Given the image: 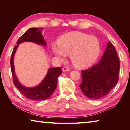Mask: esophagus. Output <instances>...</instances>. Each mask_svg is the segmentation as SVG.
Wrapping results in <instances>:
<instances>
[{
	"label": "esophagus",
	"instance_id": "1",
	"mask_svg": "<svg viewBox=\"0 0 130 130\" xmlns=\"http://www.w3.org/2000/svg\"><path fill=\"white\" fill-rule=\"evenodd\" d=\"M69 70V68L68 67H64L62 68L63 72H67V71H68Z\"/></svg>",
	"mask_w": 130,
	"mask_h": 130
}]
</instances>
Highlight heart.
Masks as SVG:
<instances>
[{"label":"heart","instance_id":"1","mask_svg":"<svg viewBox=\"0 0 130 130\" xmlns=\"http://www.w3.org/2000/svg\"><path fill=\"white\" fill-rule=\"evenodd\" d=\"M53 54L61 60L70 54V60L74 65L85 67L95 61L99 54L100 45L96 37L87 34L73 32L59 38L52 45Z\"/></svg>","mask_w":130,"mask_h":130}]
</instances>
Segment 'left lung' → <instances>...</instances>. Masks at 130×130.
Here are the masks:
<instances>
[{"instance_id": "left-lung-1", "label": "left lung", "mask_w": 130, "mask_h": 130, "mask_svg": "<svg viewBox=\"0 0 130 130\" xmlns=\"http://www.w3.org/2000/svg\"><path fill=\"white\" fill-rule=\"evenodd\" d=\"M119 69L117 52L109 41L99 62L89 69L81 70V90L91 99H99L107 95L118 82Z\"/></svg>"}]
</instances>
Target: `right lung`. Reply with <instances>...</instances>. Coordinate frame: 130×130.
Here are the masks:
<instances>
[{"label":"right lung","instance_id":"right-lung-1","mask_svg":"<svg viewBox=\"0 0 130 130\" xmlns=\"http://www.w3.org/2000/svg\"><path fill=\"white\" fill-rule=\"evenodd\" d=\"M24 42H32L38 45H42L45 46L46 45V42L41 34V30L39 28H29L18 39L17 42V45L15 46L12 51L10 60L13 82L15 86L26 98L34 101L45 100L49 98L56 89L57 80L59 76L62 73V69L61 67L50 68L43 80L36 87L27 88L23 86L18 80L15 73L14 57L18 45Z\"/></svg>","mask_w":130,"mask_h":130}]
</instances>
